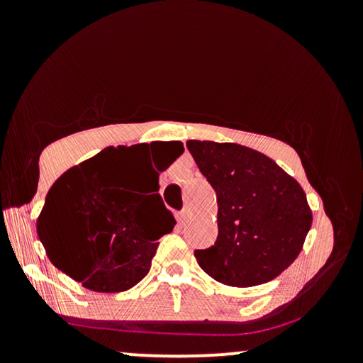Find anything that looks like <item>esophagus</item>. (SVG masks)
Wrapping results in <instances>:
<instances>
[{"label":"esophagus","mask_w":363,"mask_h":363,"mask_svg":"<svg viewBox=\"0 0 363 363\" xmlns=\"http://www.w3.org/2000/svg\"><path fill=\"white\" fill-rule=\"evenodd\" d=\"M187 218H189V211H187L186 208H184V210H182V211H179V215H177L179 223H186Z\"/></svg>","instance_id":"esophagus-1"}]
</instances>
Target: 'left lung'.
<instances>
[{
	"label": "left lung",
	"mask_w": 363,
	"mask_h": 363,
	"mask_svg": "<svg viewBox=\"0 0 363 363\" xmlns=\"http://www.w3.org/2000/svg\"><path fill=\"white\" fill-rule=\"evenodd\" d=\"M218 203V237L194 251L203 272L228 286L272 281L297 259L312 225L302 186L277 162L249 147L187 141Z\"/></svg>",
	"instance_id": "left-lung-1"
}]
</instances>
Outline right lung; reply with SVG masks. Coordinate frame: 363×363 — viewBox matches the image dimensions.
I'll return each instance as SVG.
<instances>
[{
  "label": "right lung",
  "mask_w": 363,
  "mask_h": 363,
  "mask_svg": "<svg viewBox=\"0 0 363 363\" xmlns=\"http://www.w3.org/2000/svg\"><path fill=\"white\" fill-rule=\"evenodd\" d=\"M148 145L109 147L66 170L54 182L37 218V235L57 269L101 294L129 290L150 272L162 235L176 218L162 203L158 174L152 194L133 193ZM152 147V145H150ZM160 160L165 170L184 152Z\"/></svg>",
  "instance_id": "add662e5"
}]
</instances>
